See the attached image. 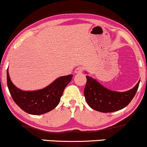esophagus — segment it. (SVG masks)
<instances>
[{"instance_id":"1","label":"esophagus","mask_w":147,"mask_h":147,"mask_svg":"<svg viewBox=\"0 0 147 147\" xmlns=\"http://www.w3.org/2000/svg\"><path fill=\"white\" fill-rule=\"evenodd\" d=\"M84 71V68L82 67H78L75 70V73L76 74H80L82 73V71Z\"/></svg>"}]
</instances>
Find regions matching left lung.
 <instances>
[{
	"label": "left lung",
	"instance_id": "1",
	"mask_svg": "<svg viewBox=\"0 0 147 147\" xmlns=\"http://www.w3.org/2000/svg\"><path fill=\"white\" fill-rule=\"evenodd\" d=\"M86 78L84 91L86 101L93 109L102 113L114 112L127 107L135 96L140 84L139 80L133 89L119 92L107 89L91 76H86Z\"/></svg>",
	"mask_w": 147,
	"mask_h": 147
}]
</instances>
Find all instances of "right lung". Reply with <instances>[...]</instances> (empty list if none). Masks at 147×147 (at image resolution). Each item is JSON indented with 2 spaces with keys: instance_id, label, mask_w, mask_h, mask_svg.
<instances>
[{
  "instance_id": "obj_1",
  "label": "right lung",
  "mask_w": 147,
  "mask_h": 147,
  "mask_svg": "<svg viewBox=\"0 0 147 147\" xmlns=\"http://www.w3.org/2000/svg\"><path fill=\"white\" fill-rule=\"evenodd\" d=\"M72 76L68 75L58 78L47 87L39 90L23 91L12 83L8 69L7 71V87L13 101L22 110L32 115H41L56 108Z\"/></svg>"
}]
</instances>
